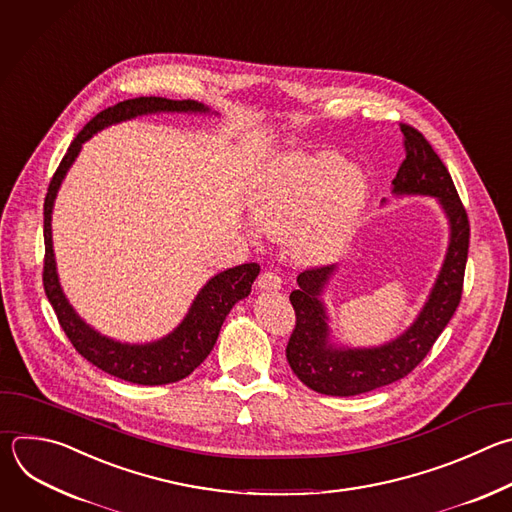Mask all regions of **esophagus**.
<instances>
[{"label":"esophagus","mask_w":512,"mask_h":512,"mask_svg":"<svg viewBox=\"0 0 512 512\" xmlns=\"http://www.w3.org/2000/svg\"><path fill=\"white\" fill-rule=\"evenodd\" d=\"M257 287L261 289V291H279L281 289V279H279V275L277 273H273V271H265V273H261V277H259V281H257Z\"/></svg>","instance_id":"esophagus-1"}]
</instances>
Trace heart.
<instances>
[{"label": "heart", "instance_id": "b5f03b06", "mask_svg": "<svg viewBox=\"0 0 512 512\" xmlns=\"http://www.w3.org/2000/svg\"><path fill=\"white\" fill-rule=\"evenodd\" d=\"M362 170L335 152H289L259 175L249 207L271 239L293 237L301 263H325L344 251L368 203Z\"/></svg>", "mask_w": 512, "mask_h": 512}]
</instances>
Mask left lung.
I'll return each instance as SVG.
<instances>
[{
  "mask_svg": "<svg viewBox=\"0 0 512 512\" xmlns=\"http://www.w3.org/2000/svg\"><path fill=\"white\" fill-rule=\"evenodd\" d=\"M400 130L406 158L392 181V195L438 201L450 231L446 255L416 319L398 337L370 348L333 342L323 295L339 265L299 273V287L289 295L297 321L285 354L293 374L307 388L325 396H358L408 376L426 358L460 303L470 239L466 211L430 142L408 124H402Z\"/></svg>",
  "mask_w": 512,
  "mask_h": 512,
  "instance_id": "left-lung-1",
  "label": "left lung"
}]
</instances>
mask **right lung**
Wrapping results in <instances>:
<instances>
[{"mask_svg": "<svg viewBox=\"0 0 512 512\" xmlns=\"http://www.w3.org/2000/svg\"><path fill=\"white\" fill-rule=\"evenodd\" d=\"M148 114H215L209 106L197 100H168L160 96H140L132 100L118 102L100 114H96L72 140L68 152L64 154L56 175L48 187V195L44 201V289L46 295L58 315L62 329L76 352L84 356L90 364L100 368L102 372L120 378L124 382L140 384V386H162L173 384L189 374H193L205 358L211 354L221 325L233 305L245 299L251 293V285L257 279L261 267L257 263H245L239 267H231L227 271L211 277L197 297L193 299L183 321L160 339L146 344H128L118 342L108 335H102L90 323H86L78 311L68 301L54 257V241H52V213L58 191L68 175L70 166L78 158L82 144L90 140L96 132L126 122L138 116Z\"/></svg>", "mask_w": 512, "mask_h": 512, "instance_id": "add662e5", "label": "right lung"}]
</instances>
